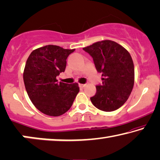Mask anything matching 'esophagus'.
I'll return each mask as SVG.
<instances>
[{
  "mask_svg": "<svg viewBox=\"0 0 160 160\" xmlns=\"http://www.w3.org/2000/svg\"><path fill=\"white\" fill-rule=\"evenodd\" d=\"M79 87L81 88H84L86 87V84H79Z\"/></svg>",
  "mask_w": 160,
  "mask_h": 160,
  "instance_id": "obj_1",
  "label": "esophagus"
}]
</instances>
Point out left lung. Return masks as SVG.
I'll return each mask as SVG.
<instances>
[{
  "label": "left lung",
  "mask_w": 160,
  "mask_h": 160,
  "mask_svg": "<svg viewBox=\"0 0 160 160\" xmlns=\"http://www.w3.org/2000/svg\"><path fill=\"white\" fill-rule=\"evenodd\" d=\"M91 55L97 72L101 73L102 84L96 86L92 102L99 110L112 112L127 101L134 84V66L131 55L121 45L111 40L97 42L84 48Z\"/></svg>",
  "instance_id": "left-lung-1"
}]
</instances>
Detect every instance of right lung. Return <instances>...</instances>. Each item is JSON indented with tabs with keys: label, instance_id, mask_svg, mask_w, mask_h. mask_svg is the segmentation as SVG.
Listing matches in <instances>:
<instances>
[{
	"label": "right lung",
	"instance_id": "obj_1",
	"mask_svg": "<svg viewBox=\"0 0 160 160\" xmlns=\"http://www.w3.org/2000/svg\"><path fill=\"white\" fill-rule=\"evenodd\" d=\"M74 51L49 45L33 50L27 59L23 75L25 88L32 103L44 114H64L79 92L77 83H58L56 79L65 71L67 58Z\"/></svg>",
	"mask_w": 160,
	"mask_h": 160
}]
</instances>
